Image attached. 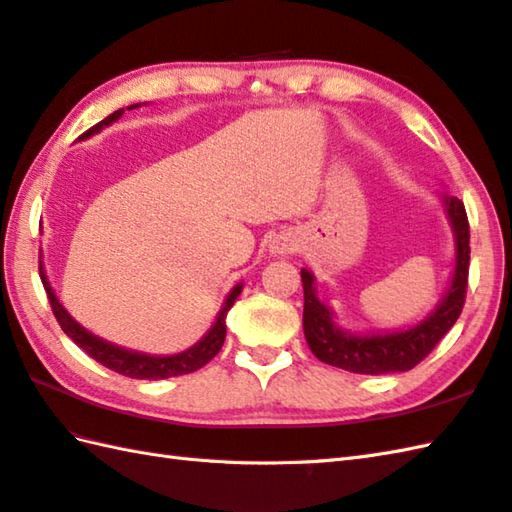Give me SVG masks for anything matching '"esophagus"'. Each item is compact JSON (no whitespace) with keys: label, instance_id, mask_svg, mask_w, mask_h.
<instances>
[{"label":"esophagus","instance_id":"esophagus-1","mask_svg":"<svg viewBox=\"0 0 512 512\" xmlns=\"http://www.w3.org/2000/svg\"><path fill=\"white\" fill-rule=\"evenodd\" d=\"M292 250H297V239L290 233H281L270 242V253L275 255H288Z\"/></svg>","mask_w":512,"mask_h":512}]
</instances>
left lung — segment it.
Segmentation results:
<instances>
[{
	"label": "left lung",
	"mask_w": 512,
	"mask_h": 512,
	"mask_svg": "<svg viewBox=\"0 0 512 512\" xmlns=\"http://www.w3.org/2000/svg\"><path fill=\"white\" fill-rule=\"evenodd\" d=\"M444 209L455 235V268L447 295L427 319L409 330L387 334H350L332 319V310L317 297L310 270H301L303 281V334L308 347L319 361L341 367L354 374H394L409 372L436 347L447 334L464 308L466 286H469V217L464 204L453 195H442Z\"/></svg>",
	"instance_id": "obj_1"
}]
</instances>
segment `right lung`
Masks as SVG:
<instances>
[{"mask_svg":"<svg viewBox=\"0 0 512 512\" xmlns=\"http://www.w3.org/2000/svg\"><path fill=\"white\" fill-rule=\"evenodd\" d=\"M134 107H138V105H129V110H134ZM121 114H123V110H118L107 118H103L99 125L88 129V132H85L81 138H88V136L99 132L101 127L118 121ZM39 275L43 281V288H46L50 308L54 312V317H57L61 330L68 334L85 354L92 356L94 361H99L107 369H112V372H118V374L129 376V378H140V380H160V378L191 374V372H195V369H200L209 363L211 358L222 350L224 339H226V314L233 308V303L239 297V292H242V284H237L231 292H228V297L224 301L220 314H217L213 328L206 332L193 347H189V350L173 354V356H149V354H140L134 350H125V347H118L114 343H107V341L99 339V336H94L92 332L85 330L83 325H79L70 317L68 310L61 306L57 295H54V290L46 277V270H43L41 259H39Z\"/></svg>","mask_w":512,"mask_h":512,"instance_id":"obj_1","label":"right lung"}]
</instances>
